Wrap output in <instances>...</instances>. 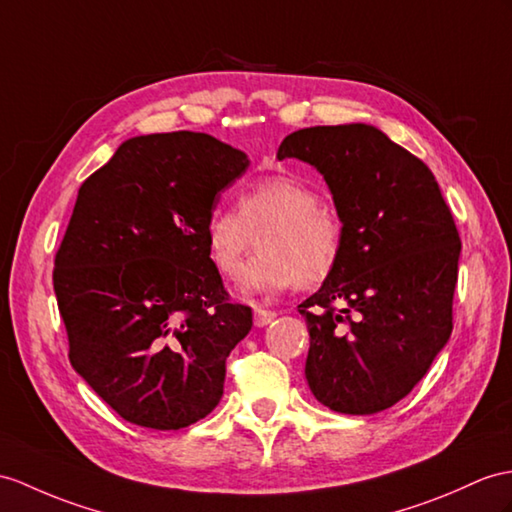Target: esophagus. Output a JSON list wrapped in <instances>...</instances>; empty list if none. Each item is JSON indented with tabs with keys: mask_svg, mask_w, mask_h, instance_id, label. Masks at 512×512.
<instances>
[{
	"mask_svg": "<svg viewBox=\"0 0 512 512\" xmlns=\"http://www.w3.org/2000/svg\"><path fill=\"white\" fill-rule=\"evenodd\" d=\"M278 317L276 310H265V308H254V326L265 328L269 323Z\"/></svg>",
	"mask_w": 512,
	"mask_h": 512,
	"instance_id": "1",
	"label": "esophagus"
}]
</instances>
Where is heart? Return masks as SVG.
<instances>
[{
	"instance_id": "b5f03b06",
	"label": "heart",
	"mask_w": 512,
	"mask_h": 512,
	"mask_svg": "<svg viewBox=\"0 0 512 512\" xmlns=\"http://www.w3.org/2000/svg\"><path fill=\"white\" fill-rule=\"evenodd\" d=\"M206 254L223 278L241 273L256 234L258 254L241 276V291L280 293L295 282L317 286L339 265L345 230L339 213L291 176H263L236 193V213L217 206L204 221Z\"/></svg>"
}]
</instances>
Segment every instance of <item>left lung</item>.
Returning a JSON list of instances; mask_svg holds the SVG:
<instances>
[{"mask_svg":"<svg viewBox=\"0 0 512 512\" xmlns=\"http://www.w3.org/2000/svg\"><path fill=\"white\" fill-rule=\"evenodd\" d=\"M278 158L317 167L345 230L339 265L297 306L308 386L336 413H380L415 389L452 334V210L432 171L367 123L297 130Z\"/></svg>","mask_w":512,"mask_h":512,"instance_id":"obj_1","label":"left lung"}]
</instances>
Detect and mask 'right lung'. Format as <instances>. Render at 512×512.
Instances as JSON below:
<instances>
[{"mask_svg": "<svg viewBox=\"0 0 512 512\" xmlns=\"http://www.w3.org/2000/svg\"><path fill=\"white\" fill-rule=\"evenodd\" d=\"M249 160L204 132L121 143L86 178L54 260L73 369L130 423L180 430L223 395L252 330L206 254L204 221Z\"/></svg>", "mask_w": 512, "mask_h": 512, "instance_id": "right-lung-1", "label": "right lung"}]
</instances>
